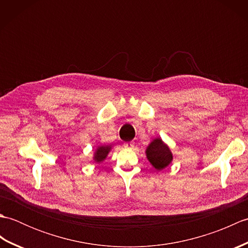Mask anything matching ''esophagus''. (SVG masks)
Here are the masks:
<instances>
[{"label":"esophagus","instance_id":"esophagus-1","mask_svg":"<svg viewBox=\"0 0 248 248\" xmlns=\"http://www.w3.org/2000/svg\"><path fill=\"white\" fill-rule=\"evenodd\" d=\"M124 148H128V149H132L134 147V141H128V143H124Z\"/></svg>","mask_w":248,"mask_h":248}]
</instances>
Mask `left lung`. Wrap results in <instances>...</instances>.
Segmentation results:
<instances>
[{
	"instance_id": "8db88e82",
	"label": "left lung",
	"mask_w": 248,
	"mask_h": 248,
	"mask_svg": "<svg viewBox=\"0 0 248 248\" xmlns=\"http://www.w3.org/2000/svg\"><path fill=\"white\" fill-rule=\"evenodd\" d=\"M146 157L155 170L161 171L171 164L173 160L172 152L161 138H155L150 141L146 148Z\"/></svg>"
}]
</instances>
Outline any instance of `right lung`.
Instances as JSON below:
<instances>
[{"instance_id":"right-lung-1","label":"right lung","mask_w":248,"mask_h":248,"mask_svg":"<svg viewBox=\"0 0 248 248\" xmlns=\"http://www.w3.org/2000/svg\"><path fill=\"white\" fill-rule=\"evenodd\" d=\"M113 146L112 145H99L96 149H94L93 155V161L97 164L102 163L105 159H107L109 151L112 150Z\"/></svg>"}]
</instances>
